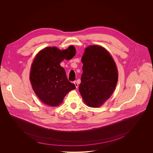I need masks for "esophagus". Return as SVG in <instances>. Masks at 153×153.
I'll list each match as a JSON object with an SVG mask.
<instances>
[{"mask_svg":"<svg viewBox=\"0 0 153 153\" xmlns=\"http://www.w3.org/2000/svg\"><path fill=\"white\" fill-rule=\"evenodd\" d=\"M74 84H75V87L77 88L78 87V84L77 83V82H76V81H74Z\"/></svg>","mask_w":153,"mask_h":153,"instance_id":"1","label":"esophagus"}]
</instances>
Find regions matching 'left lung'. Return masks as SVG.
I'll return each mask as SVG.
<instances>
[{
    "mask_svg": "<svg viewBox=\"0 0 153 153\" xmlns=\"http://www.w3.org/2000/svg\"><path fill=\"white\" fill-rule=\"evenodd\" d=\"M83 73L79 91L85 104L98 108L110 98L116 87L118 72L108 51L99 45H89L81 58Z\"/></svg>",
    "mask_w": 153,
    "mask_h": 153,
    "instance_id": "1",
    "label": "left lung"
}]
</instances>
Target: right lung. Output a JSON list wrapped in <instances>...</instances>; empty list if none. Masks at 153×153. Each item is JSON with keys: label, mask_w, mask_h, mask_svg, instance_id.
<instances>
[{"label": "right lung", "mask_w": 153, "mask_h": 153, "mask_svg": "<svg viewBox=\"0 0 153 153\" xmlns=\"http://www.w3.org/2000/svg\"><path fill=\"white\" fill-rule=\"evenodd\" d=\"M75 53V47L71 45L64 50L46 47L36 54L31 65L29 79L35 94L45 104L58 106L66 95L76 88L68 80L64 68L60 65L63 60H69Z\"/></svg>", "instance_id": "right-lung-1"}]
</instances>
